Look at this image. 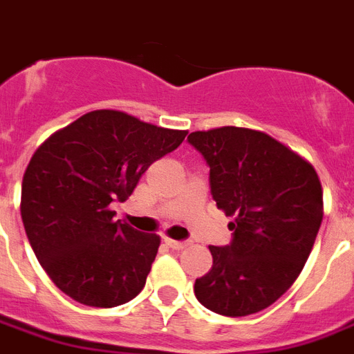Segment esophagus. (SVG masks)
<instances>
[{
    "mask_svg": "<svg viewBox=\"0 0 354 354\" xmlns=\"http://www.w3.org/2000/svg\"><path fill=\"white\" fill-rule=\"evenodd\" d=\"M163 239H165L167 245H169V247L174 250H183L189 247L187 241H176V239H171V237H163Z\"/></svg>",
    "mask_w": 354,
    "mask_h": 354,
    "instance_id": "34e87169",
    "label": "esophagus"
}]
</instances>
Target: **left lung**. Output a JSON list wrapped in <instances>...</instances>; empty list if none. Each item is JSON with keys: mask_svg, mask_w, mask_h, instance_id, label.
<instances>
[{"mask_svg": "<svg viewBox=\"0 0 354 354\" xmlns=\"http://www.w3.org/2000/svg\"><path fill=\"white\" fill-rule=\"evenodd\" d=\"M187 141L209 167L213 201L234 217V239L209 247L213 266L195 295L228 317L256 314L290 290L308 260L323 221V189L310 161L271 135L223 126Z\"/></svg>", "mask_w": 354, "mask_h": 354, "instance_id": "obj_1", "label": "left lung"}]
</instances>
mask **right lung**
<instances>
[{
	"instance_id": "1",
	"label": "right lung",
	"mask_w": 354,
	"mask_h": 354,
	"mask_svg": "<svg viewBox=\"0 0 354 354\" xmlns=\"http://www.w3.org/2000/svg\"><path fill=\"white\" fill-rule=\"evenodd\" d=\"M185 129L98 109L50 135L21 180L27 239L53 284L74 301L113 308L141 293L159 236L115 221L153 161L176 150Z\"/></svg>"
}]
</instances>
